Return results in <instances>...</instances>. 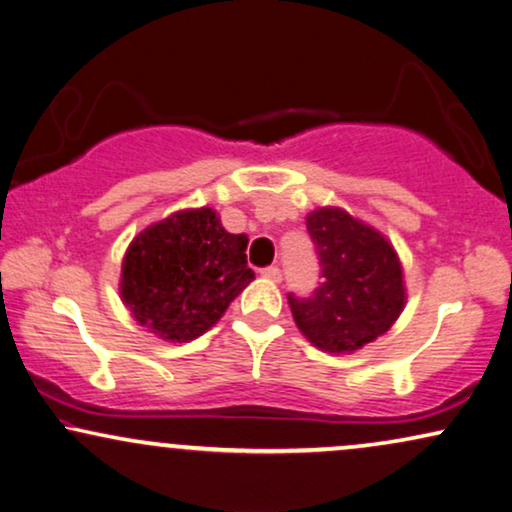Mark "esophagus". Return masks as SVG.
Masks as SVG:
<instances>
[{
    "label": "esophagus",
    "mask_w": 512,
    "mask_h": 512,
    "mask_svg": "<svg viewBox=\"0 0 512 512\" xmlns=\"http://www.w3.org/2000/svg\"><path fill=\"white\" fill-rule=\"evenodd\" d=\"M262 276L264 278H269V281H274V283H278V281H281V269H278V267H267V269H262Z\"/></svg>",
    "instance_id": "obj_1"
}]
</instances>
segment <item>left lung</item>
Returning <instances> with one entry per match:
<instances>
[{"label": "left lung", "mask_w": 512, "mask_h": 512, "mask_svg": "<svg viewBox=\"0 0 512 512\" xmlns=\"http://www.w3.org/2000/svg\"><path fill=\"white\" fill-rule=\"evenodd\" d=\"M323 281L311 297L288 295L292 318L313 346L351 353L391 330L405 306L403 264L384 234L342 208L306 215Z\"/></svg>", "instance_id": "8db88e82"}]
</instances>
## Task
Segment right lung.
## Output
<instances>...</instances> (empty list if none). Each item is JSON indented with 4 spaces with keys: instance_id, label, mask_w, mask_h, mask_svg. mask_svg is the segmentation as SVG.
I'll return each mask as SVG.
<instances>
[{
    "instance_id": "add662e5",
    "label": "right lung",
    "mask_w": 512,
    "mask_h": 512,
    "mask_svg": "<svg viewBox=\"0 0 512 512\" xmlns=\"http://www.w3.org/2000/svg\"><path fill=\"white\" fill-rule=\"evenodd\" d=\"M245 248L248 236L229 234L213 208L177 210L128 245L121 299L156 337L192 342L255 278Z\"/></svg>"
}]
</instances>
